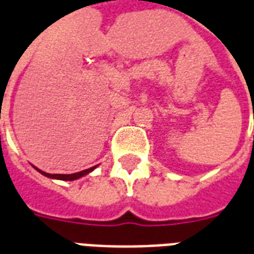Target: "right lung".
<instances>
[{
    "mask_svg": "<svg viewBox=\"0 0 254 254\" xmlns=\"http://www.w3.org/2000/svg\"><path fill=\"white\" fill-rule=\"evenodd\" d=\"M34 169L38 170L40 173L44 174V176H46V177H49V179L63 180V181H73V180H77V179H80V177H84V176H86L88 173L93 172V170L96 169V166L89 168V169L81 170V172H77V173H73V174H50V173H46V172H42V170H40L38 168H36V166H34Z\"/></svg>",
    "mask_w": 254,
    "mask_h": 254,
    "instance_id": "obj_1",
    "label": "right lung"
}]
</instances>
